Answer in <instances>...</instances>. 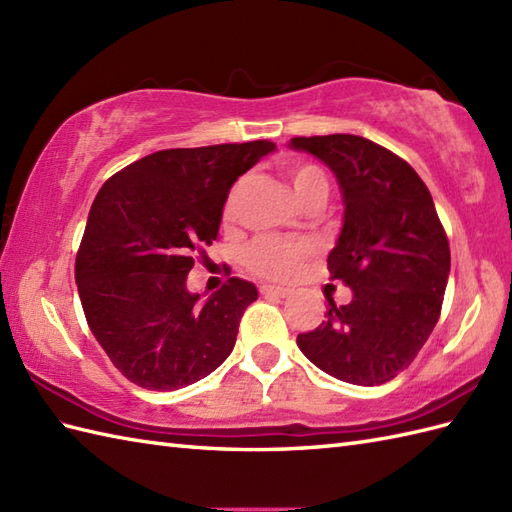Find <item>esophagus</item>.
Masks as SVG:
<instances>
[{"label":"esophagus","instance_id":"34e87169","mask_svg":"<svg viewBox=\"0 0 512 512\" xmlns=\"http://www.w3.org/2000/svg\"><path fill=\"white\" fill-rule=\"evenodd\" d=\"M259 292H262L264 297H273V299H286L290 295V290L281 286H262Z\"/></svg>","mask_w":512,"mask_h":512}]
</instances>
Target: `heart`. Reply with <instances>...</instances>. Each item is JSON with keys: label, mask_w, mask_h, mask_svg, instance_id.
I'll return each mask as SVG.
<instances>
[{"label": "heart", "mask_w": 512, "mask_h": 512, "mask_svg": "<svg viewBox=\"0 0 512 512\" xmlns=\"http://www.w3.org/2000/svg\"><path fill=\"white\" fill-rule=\"evenodd\" d=\"M288 180L299 204L312 198L314 193H328V180H325L323 171L312 165L290 167ZM237 193H239V187L231 193L228 211L233 209ZM312 253H314V244L308 242V239L292 242V239H279V237H259L246 248L244 264L248 270H253V273L259 277L286 279L292 273H297V268L301 266L303 259L310 257Z\"/></svg>", "instance_id": "heart-1"}]
</instances>
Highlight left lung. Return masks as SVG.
Masks as SVG:
<instances>
[{"mask_svg": "<svg viewBox=\"0 0 512 512\" xmlns=\"http://www.w3.org/2000/svg\"><path fill=\"white\" fill-rule=\"evenodd\" d=\"M339 182L343 226L328 255L332 279L352 290L347 306L328 297L317 330L297 345L325 374L383 385L409 367L440 317L451 250L427 184L405 160L352 134L292 138Z\"/></svg>", "mask_w": 512, "mask_h": 512, "instance_id": "obj_1", "label": "left lung"}]
</instances>
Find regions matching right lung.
<instances>
[{
    "instance_id": "add662e5",
    "label": "right lung",
    "mask_w": 512,
    "mask_h": 512,
    "mask_svg": "<svg viewBox=\"0 0 512 512\" xmlns=\"http://www.w3.org/2000/svg\"><path fill=\"white\" fill-rule=\"evenodd\" d=\"M273 151L268 140L162 149L96 193L74 277L94 339L138 387L193 385L233 352L257 288L233 277L202 299L187 275L217 237L235 180Z\"/></svg>"
}]
</instances>
